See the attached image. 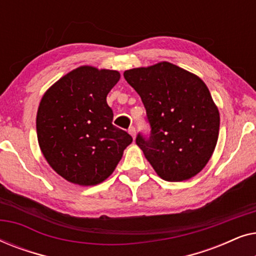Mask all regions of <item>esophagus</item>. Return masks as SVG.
Returning a JSON list of instances; mask_svg holds the SVG:
<instances>
[{"label":"esophagus","mask_w":256,"mask_h":256,"mask_svg":"<svg viewBox=\"0 0 256 256\" xmlns=\"http://www.w3.org/2000/svg\"><path fill=\"white\" fill-rule=\"evenodd\" d=\"M128 132L129 134L132 135V138H136V130H135V127H130L128 129Z\"/></svg>","instance_id":"esophagus-1"}]
</instances>
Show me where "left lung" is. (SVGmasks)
<instances>
[{
    "label": "left lung",
    "instance_id": "obj_1",
    "mask_svg": "<svg viewBox=\"0 0 256 256\" xmlns=\"http://www.w3.org/2000/svg\"><path fill=\"white\" fill-rule=\"evenodd\" d=\"M124 76L144 104L152 132L149 138L138 134L136 144L156 174L183 182L200 172L214 152L220 124L205 82L169 62L127 70Z\"/></svg>",
    "mask_w": 256,
    "mask_h": 256
}]
</instances>
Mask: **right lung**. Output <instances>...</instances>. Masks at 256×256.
Returning a JSON list of instances; mask_svg holds the SVG:
<instances>
[{"instance_id":"1","label":"right lung","mask_w":256,"mask_h":256,"mask_svg":"<svg viewBox=\"0 0 256 256\" xmlns=\"http://www.w3.org/2000/svg\"><path fill=\"white\" fill-rule=\"evenodd\" d=\"M118 80L120 72L84 65L62 76L42 98L38 144L48 166L70 183H102L132 142L112 124L113 110L106 101Z\"/></svg>"}]
</instances>
